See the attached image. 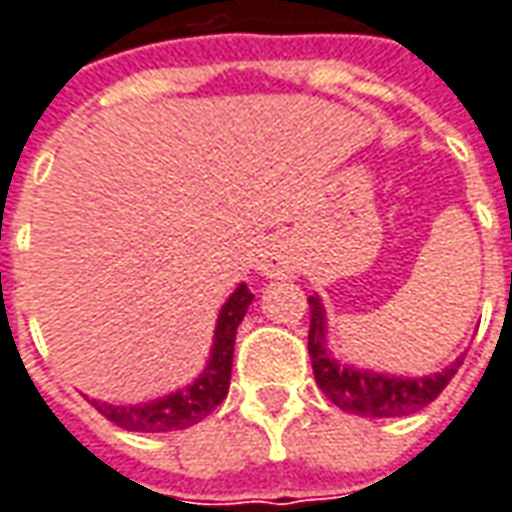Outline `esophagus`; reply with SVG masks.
<instances>
[{"mask_svg":"<svg viewBox=\"0 0 512 512\" xmlns=\"http://www.w3.org/2000/svg\"><path fill=\"white\" fill-rule=\"evenodd\" d=\"M256 270L264 279H290L298 273V253L287 236H270L256 256Z\"/></svg>","mask_w":512,"mask_h":512,"instance_id":"1","label":"esophagus"}]
</instances>
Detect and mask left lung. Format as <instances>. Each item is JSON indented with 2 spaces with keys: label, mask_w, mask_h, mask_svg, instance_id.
<instances>
[{
  "label": "left lung",
  "mask_w": 512,
  "mask_h": 512,
  "mask_svg": "<svg viewBox=\"0 0 512 512\" xmlns=\"http://www.w3.org/2000/svg\"><path fill=\"white\" fill-rule=\"evenodd\" d=\"M310 360L312 375L318 389L327 394L329 400L341 411L360 414V417H406L420 411L428 403H434L440 392L451 383L456 369L462 366V358L445 366L442 372L423 377L389 375L375 369H360L349 360L338 358L329 349V321L327 307L318 293L310 298Z\"/></svg>",
  "instance_id": "8db88e82"
}]
</instances>
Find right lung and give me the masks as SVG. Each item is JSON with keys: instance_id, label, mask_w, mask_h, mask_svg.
I'll return each instance as SVG.
<instances>
[{"instance_id": "right-lung-1", "label": "right lung", "mask_w": 512, "mask_h": 512, "mask_svg": "<svg viewBox=\"0 0 512 512\" xmlns=\"http://www.w3.org/2000/svg\"><path fill=\"white\" fill-rule=\"evenodd\" d=\"M250 301H253V293L242 281L216 315L214 344H211L202 372L191 383H185L183 389L166 394V397H157V400H146V403H129V406H115L106 400H89V403L98 408L106 420H112L126 431H143V434L183 431L188 425L205 420L228 397L236 329L242 324Z\"/></svg>"}]
</instances>
